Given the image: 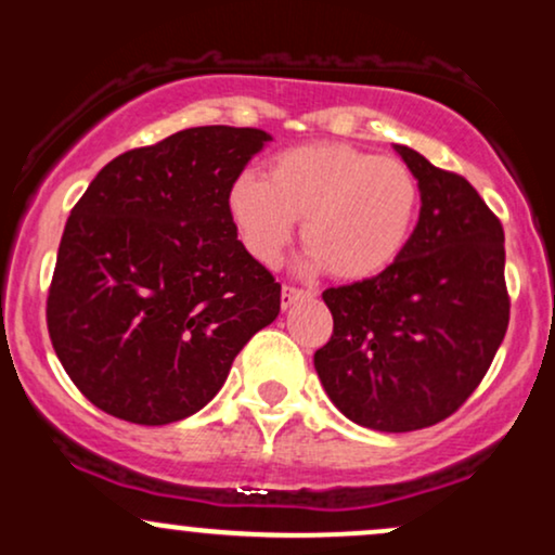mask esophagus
Returning <instances> with one entry per match:
<instances>
[{
    "mask_svg": "<svg viewBox=\"0 0 555 555\" xmlns=\"http://www.w3.org/2000/svg\"><path fill=\"white\" fill-rule=\"evenodd\" d=\"M313 297V292L310 289H302V286H284L282 289V308H292V305L302 302V299H310Z\"/></svg>",
    "mask_w": 555,
    "mask_h": 555,
    "instance_id": "esophagus-1",
    "label": "esophagus"
}]
</instances>
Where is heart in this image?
Returning a JSON list of instances; mask_svg holds the SVG:
<instances>
[{"mask_svg":"<svg viewBox=\"0 0 555 555\" xmlns=\"http://www.w3.org/2000/svg\"><path fill=\"white\" fill-rule=\"evenodd\" d=\"M423 188L397 156H375L347 143L282 151L266 180L242 175L227 193L240 242L258 263L279 266L302 221L313 269L362 282L391 269L415 234Z\"/></svg>","mask_w":555,"mask_h":555,"instance_id":"heart-1","label":"heart"}]
</instances>
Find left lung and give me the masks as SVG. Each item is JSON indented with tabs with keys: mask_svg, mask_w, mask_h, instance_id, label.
<instances>
[{
	"mask_svg": "<svg viewBox=\"0 0 555 555\" xmlns=\"http://www.w3.org/2000/svg\"><path fill=\"white\" fill-rule=\"evenodd\" d=\"M393 149L423 188L415 234L388 271L323 292L334 334L315 352L328 399L380 433L454 415L486 378L512 308L499 216L462 175Z\"/></svg>",
	"mask_w": 555,
	"mask_h": 555,
	"instance_id": "8db88e82",
	"label": "left lung"
}]
</instances>
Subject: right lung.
I'll return each mask as SVG.
<instances>
[{
    "mask_svg": "<svg viewBox=\"0 0 555 555\" xmlns=\"http://www.w3.org/2000/svg\"><path fill=\"white\" fill-rule=\"evenodd\" d=\"M256 127H190L112 158L75 203L47 297L49 339L91 404L127 423L195 415L282 284L237 240L227 193L269 143Z\"/></svg>",
    "mask_w": 555,
    "mask_h": 555,
    "instance_id": "obj_1",
    "label": "right lung"
}]
</instances>
